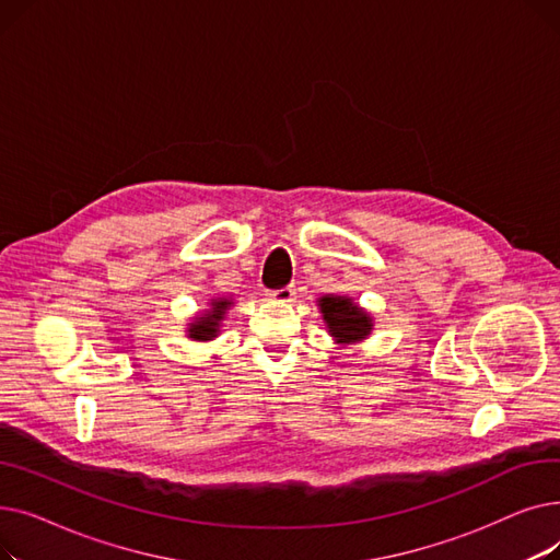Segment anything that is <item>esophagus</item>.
I'll return each instance as SVG.
<instances>
[{"label": "esophagus", "mask_w": 560, "mask_h": 560, "mask_svg": "<svg viewBox=\"0 0 560 560\" xmlns=\"http://www.w3.org/2000/svg\"><path fill=\"white\" fill-rule=\"evenodd\" d=\"M265 295H268L272 302H281V304H285V302H292V300H295L298 290H295V285H283V288H279V290H268V292H265Z\"/></svg>", "instance_id": "obj_1"}]
</instances>
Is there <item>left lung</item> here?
Returning a JSON list of instances; mask_svg holds the SVG:
<instances>
[{"label": "left lung", "instance_id": "obj_1", "mask_svg": "<svg viewBox=\"0 0 560 560\" xmlns=\"http://www.w3.org/2000/svg\"><path fill=\"white\" fill-rule=\"evenodd\" d=\"M322 315L327 319V327L338 342H354L370 334V317L351 300L345 298H322L319 300Z\"/></svg>", "mask_w": 560, "mask_h": 560}]
</instances>
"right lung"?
<instances>
[{
    "instance_id": "right-lung-1",
    "label": "right lung",
    "mask_w": 560,
    "mask_h": 560,
    "mask_svg": "<svg viewBox=\"0 0 560 560\" xmlns=\"http://www.w3.org/2000/svg\"><path fill=\"white\" fill-rule=\"evenodd\" d=\"M229 304H231L229 300L213 302V311L206 313L203 317H199L197 322H192V325H190V331H188L190 338H195V340H211V338H215L218 327H220V319H222V315H224Z\"/></svg>"
}]
</instances>
